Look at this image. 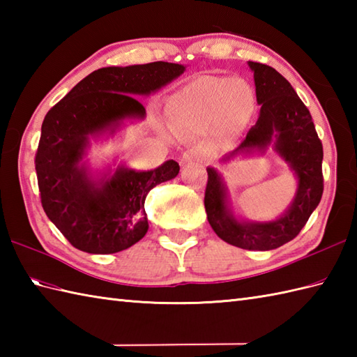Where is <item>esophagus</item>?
Here are the masks:
<instances>
[{
    "label": "esophagus",
    "instance_id": "34e87169",
    "mask_svg": "<svg viewBox=\"0 0 357 357\" xmlns=\"http://www.w3.org/2000/svg\"><path fill=\"white\" fill-rule=\"evenodd\" d=\"M202 159H204V150L201 147H192L187 151H184L183 156H181V164L199 162Z\"/></svg>",
    "mask_w": 357,
    "mask_h": 357
}]
</instances>
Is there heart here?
Segmentation results:
<instances>
[{"mask_svg": "<svg viewBox=\"0 0 357 357\" xmlns=\"http://www.w3.org/2000/svg\"><path fill=\"white\" fill-rule=\"evenodd\" d=\"M253 96L244 82L230 77L195 78L172 96L169 115L174 127L204 130L216 121L225 130H238L250 116Z\"/></svg>", "mask_w": 357, "mask_h": 357, "instance_id": "1", "label": "heart"}]
</instances>
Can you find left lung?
<instances>
[{"label": "left lung", "mask_w": 357, "mask_h": 357, "mask_svg": "<svg viewBox=\"0 0 357 357\" xmlns=\"http://www.w3.org/2000/svg\"><path fill=\"white\" fill-rule=\"evenodd\" d=\"M256 86V100L261 105L259 118L245 139L221 161L238 153L273 150L284 159L298 178V190L282 216L268 222L238 221L227 204L222 176L208 167V181L204 196L207 219L222 241L244 250H273L287 244L304 229L310 215L319 206L324 192L322 142L316 133L310 110L301 101L290 82L273 67L248 61Z\"/></svg>", "instance_id": "1"}]
</instances>
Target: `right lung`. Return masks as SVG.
Returning <instances> with one entry per match:
<instances>
[{
    "label": "right lung",
    "instance_id": "1",
    "mask_svg": "<svg viewBox=\"0 0 357 357\" xmlns=\"http://www.w3.org/2000/svg\"><path fill=\"white\" fill-rule=\"evenodd\" d=\"M184 70L164 61L104 67L47 112L35 155L38 187L45 215L75 248L118 253L147 233L146 196L176 176L179 164L169 159L149 172L118 167L112 176L95 181L81 161L90 136L115 133L127 118L142 119L146 109L136 96L156 92Z\"/></svg>",
    "mask_w": 357,
    "mask_h": 357
}]
</instances>
